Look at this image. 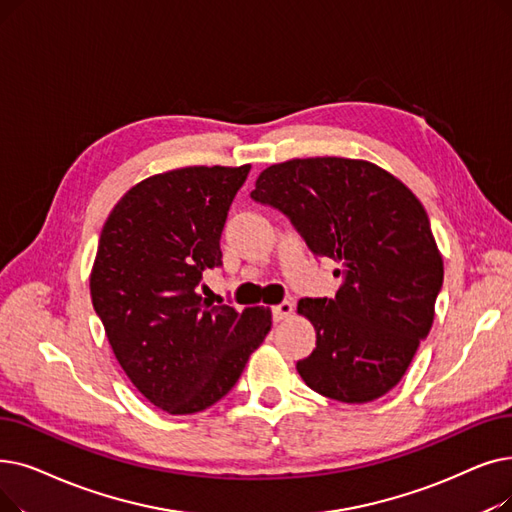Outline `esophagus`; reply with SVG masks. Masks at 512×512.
Instances as JSON below:
<instances>
[{"mask_svg":"<svg viewBox=\"0 0 512 512\" xmlns=\"http://www.w3.org/2000/svg\"><path fill=\"white\" fill-rule=\"evenodd\" d=\"M291 314H293V303H291V301H282V303H278V305L272 307V318H274V322H282V320H286Z\"/></svg>","mask_w":512,"mask_h":512,"instance_id":"obj_1","label":"esophagus"}]
</instances>
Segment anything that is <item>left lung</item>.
Returning <instances> with one entry per match:
<instances>
[{
    "label": "left lung",
    "mask_w": 512,
    "mask_h": 512,
    "mask_svg": "<svg viewBox=\"0 0 512 512\" xmlns=\"http://www.w3.org/2000/svg\"><path fill=\"white\" fill-rule=\"evenodd\" d=\"M251 198L291 219L311 253L343 265L335 297L297 305L316 328V349L297 362L305 385L345 404L391 391L429 335L443 284L425 207L385 169L341 157L272 165Z\"/></svg>",
    "instance_id": "left-lung-1"
}]
</instances>
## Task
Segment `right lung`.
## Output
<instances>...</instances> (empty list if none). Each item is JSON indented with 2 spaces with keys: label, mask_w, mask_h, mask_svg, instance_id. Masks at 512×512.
I'll use <instances>...</instances> for the list:
<instances>
[{
  "label": "right lung",
  "mask_w": 512,
  "mask_h": 512,
  "mask_svg": "<svg viewBox=\"0 0 512 512\" xmlns=\"http://www.w3.org/2000/svg\"><path fill=\"white\" fill-rule=\"evenodd\" d=\"M251 165L184 167L133 186L110 211L92 303L129 381L169 414L203 412L240 379L272 326L265 307L213 305L203 272Z\"/></svg>",
  "instance_id": "obj_1"
}]
</instances>
